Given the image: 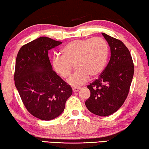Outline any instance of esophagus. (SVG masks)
I'll list each match as a JSON object with an SVG mask.
<instances>
[{
	"mask_svg": "<svg viewBox=\"0 0 149 149\" xmlns=\"http://www.w3.org/2000/svg\"><path fill=\"white\" fill-rule=\"evenodd\" d=\"M80 89V87H74V88H72V91H74V92H77V91H79Z\"/></svg>",
	"mask_w": 149,
	"mask_h": 149,
	"instance_id": "1",
	"label": "esophagus"
}]
</instances>
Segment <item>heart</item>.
Wrapping results in <instances>:
<instances>
[{
    "label": "heart",
    "mask_w": 149,
    "mask_h": 149,
    "mask_svg": "<svg viewBox=\"0 0 149 149\" xmlns=\"http://www.w3.org/2000/svg\"><path fill=\"white\" fill-rule=\"evenodd\" d=\"M62 56L52 59L55 72L63 79L70 76L72 65L77 71L68 80L72 87H80L88 81L89 77L95 78L101 74L109 58V49L102 38L72 40L62 49Z\"/></svg>",
    "instance_id": "heart-1"
}]
</instances>
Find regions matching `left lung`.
<instances>
[{
  "label": "left lung",
  "instance_id": "left-lung-1",
  "mask_svg": "<svg viewBox=\"0 0 149 149\" xmlns=\"http://www.w3.org/2000/svg\"><path fill=\"white\" fill-rule=\"evenodd\" d=\"M111 48L109 64L98 79L87 85L90 96L85 106L91 113L106 117L118 111L129 93L134 76L131 54L123 42L102 33Z\"/></svg>",
  "mask_w": 149,
  "mask_h": 149
}]
</instances>
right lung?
Returning a JSON list of instances; mask_svg holds the SVG:
<instances>
[{
    "label": "right lung",
    "mask_w": 149,
    "mask_h": 149,
    "mask_svg": "<svg viewBox=\"0 0 149 149\" xmlns=\"http://www.w3.org/2000/svg\"><path fill=\"white\" fill-rule=\"evenodd\" d=\"M62 42L42 36L22 46L18 52L15 85L24 106L38 119L50 121L64 111L72 89L53 70L48 51Z\"/></svg>",
    "instance_id": "obj_1"
}]
</instances>
